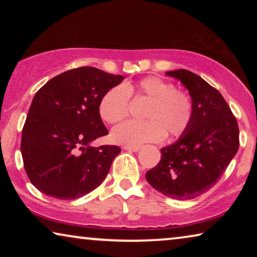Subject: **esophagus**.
I'll use <instances>...</instances> for the list:
<instances>
[{"label":"esophagus","mask_w":257,"mask_h":257,"mask_svg":"<svg viewBox=\"0 0 257 257\" xmlns=\"http://www.w3.org/2000/svg\"><path fill=\"white\" fill-rule=\"evenodd\" d=\"M139 146H124V150L128 151V152H137V151H139Z\"/></svg>","instance_id":"esophagus-1"}]
</instances>
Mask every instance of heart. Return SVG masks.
I'll return each mask as SVG.
<instances>
[{
	"label": "heart",
	"instance_id": "b5f03b06",
	"mask_svg": "<svg viewBox=\"0 0 257 257\" xmlns=\"http://www.w3.org/2000/svg\"><path fill=\"white\" fill-rule=\"evenodd\" d=\"M131 96L150 100L144 112L146 120H130L111 132L112 142L125 146H139L160 142L165 136L177 138L192 124L194 104L192 97L177 85L157 76H147L136 83L115 85L107 90L99 103V114L108 124H117L127 117Z\"/></svg>",
	"mask_w": 257,
	"mask_h": 257
}]
</instances>
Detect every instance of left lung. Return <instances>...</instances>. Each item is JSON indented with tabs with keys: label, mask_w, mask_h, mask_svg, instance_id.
Instances as JSON below:
<instances>
[{
	"label": "left lung",
	"mask_w": 257,
	"mask_h": 257,
	"mask_svg": "<svg viewBox=\"0 0 257 257\" xmlns=\"http://www.w3.org/2000/svg\"><path fill=\"white\" fill-rule=\"evenodd\" d=\"M188 89L194 114L187 131L161 149V159L146 172V180L168 198L191 200L209 191L236 154V118L215 87L188 70L167 71Z\"/></svg>",
	"instance_id": "1"
}]
</instances>
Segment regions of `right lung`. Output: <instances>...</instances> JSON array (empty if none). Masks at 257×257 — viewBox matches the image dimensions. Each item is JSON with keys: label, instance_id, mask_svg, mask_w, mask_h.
<instances>
[{"label": "right lung", "instance_id": "add662e5", "mask_svg": "<svg viewBox=\"0 0 257 257\" xmlns=\"http://www.w3.org/2000/svg\"><path fill=\"white\" fill-rule=\"evenodd\" d=\"M124 77L92 66L69 70L35 94L22 130L21 153L35 187L55 199L72 200L97 188L120 147L90 144L108 135L99 103Z\"/></svg>", "mask_w": 257, "mask_h": 257}]
</instances>
